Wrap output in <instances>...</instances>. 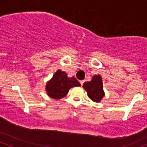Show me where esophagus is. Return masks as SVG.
<instances>
[{
    "label": "esophagus",
    "mask_w": 147,
    "mask_h": 147,
    "mask_svg": "<svg viewBox=\"0 0 147 147\" xmlns=\"http://www.w3.org/2000/svg\"><path fill=\"white\" fill-rule=\"evenodd\" d=\"M80 84H81V86H82V85L84 84V80H82V81H80Z\"/></svg>",
    "instance_id": "1"
}]
</instances>
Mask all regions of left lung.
<instances>
[{
  "label": "left lung",
  "instance_id": "obj_1",
  "mask_svg": "<svg viewBox=\"0 0 147 147\" xmlns=\"http://www.w3.org/2000/svg\"><path fill=\"white\" fill-rule=\"evenodd\" d=\"M83 87L87 92V95L93 101L98 102L104 96L102 89V78L100 75H95L91 82H85Z\"/></svg>",
  "mask_w": 147,
  "mask_h": 147
}]
</instances>
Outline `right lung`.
I'll use <instances>...</instances> for the list:
<instances>
[{
	"label": "right lung",
	"mask_w": 147,
	"mask_h": 147,
	"mask_svg": "<svg viewBox=\"0 0 147 147\" xmlns=\"http://www.w3.org/2000/svg\"><path fill=\"white\" fill-rule=\"evenodd\" d=\"M80 86V82L75 77L68 78L65 72L59 70L54 74L52 79L47 83L46 90L49 97L61 99L67 95L70 88Z\"/></svg>",
	"instance_id": "add662e5"
}]
</instances>
